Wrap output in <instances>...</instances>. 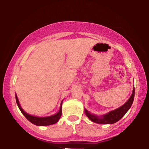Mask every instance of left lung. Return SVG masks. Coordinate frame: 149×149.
<instances>
[{"label":"left lung","instance_id":"8db88e82","mask_svg":"<svg viewBox=\"0 0 149 149\" xmlns=\"http://www.w3.org/2000/svg\"><path fill=\"white\" fill-rule=\"evenodd\" d=\"M134 94H135V89H133L132 94L129 100L124 104L123 106L119 107V109L114 110V111H110L109 113L106 115H102L100 117L96 116L93 114H91L85 109V113L87 117L91 120V121L96 123L100 124H113L115 123L118 121H119L122 117L125 115V114L130 109L131 106L133 103L134 99Z\"/></svg>","mask_w":149,"mask_h":149}]
</instances>
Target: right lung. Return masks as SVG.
I'll use <instances>...</instances> for the list:
<instances>
[{"label": "right lung", "mask_w": 149, "mask_h": 149, "mask_svg": "<svg viewBox=\"0 0 149 149\" xmlns=\"http://www.w3.org/2000/svg\"><path fill=\"white\" fill-rule=\"evenodd\" d=\"M15 99H16V102L19 107L20 111L22 112V113L25 116V117L30 122H31L32 123L36 125H39V126H45V125H53V124L56 123L57 122L59 121V119H60L61 115H62V102L61 103L60 108L58 113H56V115L49 116V117H35V116H32L30 115H28V113H26L25 111L22 109L21 106L19 104V100H18L17 95H15Z\"/></svg>", "instance_id": "right-lung-1"}]
</instances>
